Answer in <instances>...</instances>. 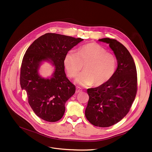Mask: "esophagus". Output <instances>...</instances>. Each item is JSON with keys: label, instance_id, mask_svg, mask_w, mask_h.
<instances>
[{"label": "esophagus", "instance_id": "esophagus-1", "mask_svg": "<svg viewBox=\"0 0 152 152\" xmlns=\"http://www.w3.org/2000/svg\"><path fill=\"white\" fill-rule=\"evenodd\" d=\"M82 91H83V90L80 88V87H77V88H76V93H80Z\"/></svg>", "mask_w": 152, "mask_h": 152}]
</instances>
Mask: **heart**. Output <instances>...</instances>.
Returning <instances> with one entry per match:
<instances>
[{"label": "heart", "mask_w": 152, "mask_h": 152, "mask_svg": "<svg viewBox=\"0 0 152 152\" xmlns=\"http://www.w3.org/2000/svg\"><path fill=\"white\" fill-rule=\"evenodd\" d=\"M63 63L70 77H76L84 65L85 70L76 79V82L82 86L94 83L99 86L107 83L114 76L117 65L115 56L96 43L81 46L77 53L68 52Z\"/></svg>", "instance_id": "heart-1"}]
</instances>
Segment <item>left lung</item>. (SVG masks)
<instances>
[{"mask_svg":"<svg viewBox=\"0 0 152 152\" xmlns=\"http://www.w3.org/2000/svg\"><path fill=\"white\" fill-rule=\"evenodd\" d=\"M99 41L109 44L118 66L109 81L87 89L89 99L85 115L94 126L106 127L120 121L128 113L136 95L137 77L133 58L122 44L110 38Z\"/></svg>","mask_w":152,"mask_h":152,"instance_id":"1","label":"left lung"}]
</instances>
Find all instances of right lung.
Listing matches in <instances>:
<instances>
[{
	"label": "right lung",
	"instance_id": "add662e5",
	"mask_svg": "<svg viewBox=\"0 0 152 152\" xmlns=\"http://www.w3.org/2000/svg\"><path fill=\"white\" fill-rule=\"evenodd\" d=\"M81 38L55 33H46L37 38L24 55L20 70V85L25 90L28 103L35 114L48 122H56L63 117L66 101L75 93V86L66 77L64 65L66 53ZM43 61L54 66L51 77L38 74Z\"/></svg>",
	"mask_w": 152,
	"mask_h": 152
}]
</instances>
